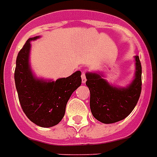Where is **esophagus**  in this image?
<instances>
[{
    "label": "esophagus",
    "mask_w": 157,
    "mask_h": 157,
    "mask_svg": "<svg viewBox=\"0 0 157 157\" xmlns=\"http://www.w3.org/2000/svg\"><path fill=\"white\" fill-rule=\"evenodd\" d=\"M81 81H82L83 84H85L86 82V77H85V73L84 72L81 73Z\"/></svg>",
    "instance_id": "esophagus-1"
}]
</instances>
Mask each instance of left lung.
I'll return each mask as SVG.
<instances>
[{"label": "left lung", "instance_id": "1", "mask_svg": "<svg viewBox=\"0 0 157 157\" xmlns=\"http://www.w3.org/2000/svg\"><path fill=\"white\" fill-rule=\"evenodd\" d=\"M136 76L126 88L110 85L98 73L88 72L86 85L90 91V109L97 120L114 123L127 118L136 107L141 94L142 67L138 56L136 57Z\"/></svg>", "mask_w": 157, "mask_h": 157}]
</instances>
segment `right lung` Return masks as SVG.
<instances>
[{
    "mask_svg": "<svg viewBox=\"0 0 157 157\" xmlns=\"http://www.w3.org/2000/svg\"><path fill=\"white\" fill-rule=\"evenodd\" d=\"M30 38L20 50L16 59L14 81L21 109L34 124L51 127L58 124L65 114L66 105L72 93L81 85V72L76 71L56 81H43L34 76L29 63Z\"/></svg>",
    "mask_w": 157,
    "mask_h": 157,
    "instance_id": "1",
    "label": "right lung"
}]
</instances>
